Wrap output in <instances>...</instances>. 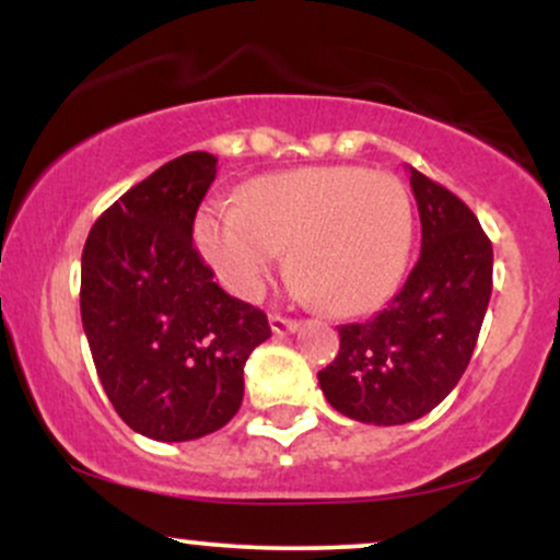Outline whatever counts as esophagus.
<instances>
[{
	"label": "esophagus",
	"instance_id": "34e87169",
	"mask_svg": "<svg viewBox=\"0 0 560 560\" xmlns=\"http://www.w3.org/2000/svg\"><path fill=\"white\" fill-rule=\"evenodd\" d=\"M268 324H271V331L273 334H292V331L300 329V320L276 316V313H273L271 318H268Z\"/></svg>",
	"mask_w": 560,
	"mask_h": 560
}]
</instances>
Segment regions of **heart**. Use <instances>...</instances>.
<instances>
[{
    "label": "heart",
    "mask_w": 560,
    "mask_h": 560,
    "mask_svg": "<svg viewBox=\"0 0 560 560\" xmlns=\"http://www.w3.org/2000/svg\"><path fill=\"white\" fill-rule=\"evenodd\" d=\"M202 258L236 298H258L289 247L298 292L337 316L374 311L400 284L413 240V205L389 173L324 165L262 176L240 205L197 218Z\"/></svg>",
    "instance_id": "heart-1"
}]
</instances>
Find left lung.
<instances>
[{
  "instance_id": "left-lung-1",
  "label": "left lung",
  "mask_w": 560,
  "mask_h": 560,
  "mask_svg": "<svg viewBox=\"0 0 560 560\" xmlns=\"http://www.w3.org/2000/svg\"><path fill=\"white\" fill-rule=\"evenodd\" d=\"M421 255L400 292L363 324L339 326V355L318 371L334 410L395 427L427 416L471 361L492 294V242L477 215L416 168Z\"/></svg>"
}]
</instances>
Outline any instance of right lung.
I'll list each match as a JSON object with an SVG mask.
<instances>
[{"mask_svg":"<svg viewBox=\"0 0 560 560\" xmlns=\"http://www.w3.org/2000/svg\"><path fill=\"white\" fill-rule=\"evenodd\" d=\"M218 158L189 152L113 202L81 255V320L96 376L133 432L186 442L218 432L244 397L266 313L229 298L191 244Z\"/></svg>","mask_w":560,"mask_h":560,"instance_id":"obj_1","label":"right lung"}]
</instances>
